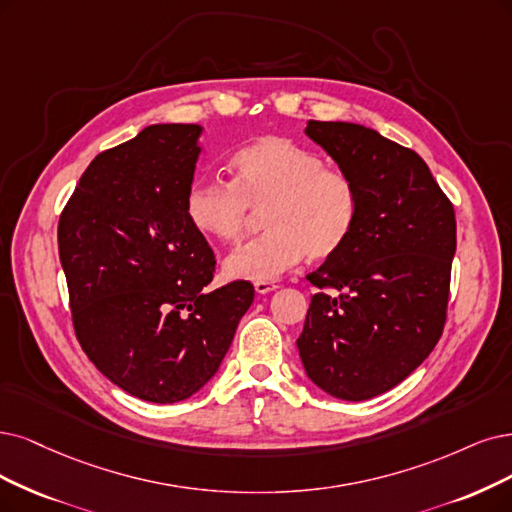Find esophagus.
<instances>
[{
	"label": "esophagus",
	"instance_id": "obj_1",
	"mask_svg": "<svg viewBox=\"0 0 512 512\" xmlns=\"http://www.w3.org/2000/svg\"><path fill=\"white\" fill-rule=\"evenodd\" d=\"M276 289H278V285H276V282H272V280H259V282H255V291H257L259 295L272 293V291H276Z\"/></svg>",
	"mask_w": 512,
	"mask_h": 512
}]
</instances>
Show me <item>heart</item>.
Wrapping results in <instances>:
<instances>
[{"label":"heart","instance_id":"heart-1","mask_svg":"<svg viewBox=\"0 0 512 512\" xmlns=\"http://www.w3.org/2000/svg\"><path fill=\"white\" fill-rule=\"evenodd\" d=\"M232 183L198 179L187 187L185 215L208 238L238 242L253 211L266 234L240 246L223 270L236 280H272L308 255L329 259L344 249L361 215V192L346 170L282 137H259L230 158Z\"/></svg>","mask_w":512,"mask_h":512}]
</instances>
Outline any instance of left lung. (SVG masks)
Instances as JSON below:
<instances>
[{"label": "left lung", "instance_id": "left-lung-1", "mask_svg": "<svg viewBox=\"0 0 512 512\" xmlns=\"http://www.w3.org/2000/svg\"><path fill=\"white\" fill-rule=\"evenodd\" d=\"M306 135L356 181L361 215L344 249L308 274L320 291L297 350L320 390L367 401L401 384L441 339L456 215L413 149L352 122L310 120Z\"/></svg>", "mask_w": 512, "mask_h": 512}]
</instances>
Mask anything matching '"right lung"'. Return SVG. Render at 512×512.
<instances>
[{"mask_svg": "<svg viewBox=\"0 0 512 512\" xmlns=\"http://www.w3.org/2000/svg\"><path fill=\"white\" fill-rule=\"evenodd\" d=\"M198 124H154L99 154L59 219L73 329L109 382L177 403L217 373L251 308V282H213L215 255L185 215Z\"/></svg>", "mask_w": 512, "mask_h": 512, "instance_id": "add662e5", "label": "right lung"}]
</instances>
